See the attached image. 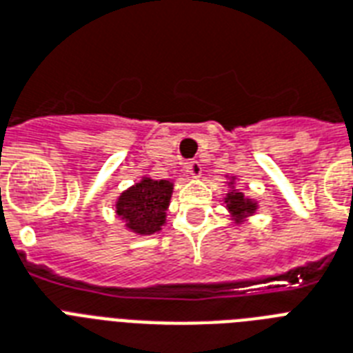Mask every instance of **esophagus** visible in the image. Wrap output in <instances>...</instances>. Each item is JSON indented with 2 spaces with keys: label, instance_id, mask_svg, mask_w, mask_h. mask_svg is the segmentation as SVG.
I'll return each instance as SVG.
<instances>
[{
  "label": "esophagus",
  "instance_id": "34e87169",
  "mask_svg": "<svg viewBox=\"0 0 353 353\" xmlns=\"http://www.w3.org/2000/svg\"><path fill=\"white\" fill-rule=\"evenodd\" d=\"M185 172L190 177H199L201 176V165H199L198 161H188L187 165H185Z\"/></svg>",
  "mask_w": 353,
  "mask_h": 353
}]
</instances>
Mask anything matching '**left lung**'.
<instances>
[{
  "instance_id": "left-lung-1",
  "label": "left lung",
  "mask_w": 353,
  "mask_h": 353,
  "mask_svg": "<svg viewBox=\"0 0 353 353\" xmlns=\"http://www.w3.org/2000/svg\"><path fill=\"white\" fill-rule=\"evenodd\" d=\"M227 183H229V192H227V196L223 198V201H225V209L229 210V214H231V218L234 220V223L240 225V223H243L249 216H252L256 212L258 203L254 199L247 198L245 194L240 192V190L236 188L234 176H232Z\"/></svg>"
}]
</instances>
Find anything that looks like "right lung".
<instances>
[{
    "mask_svg": "<svg viewBox=\"0 0 353 353\" xmlns=\"http://www.w3.org/2000/svg\"><path fill=\"white\" fill-rule=\"evenodd\" d=\"M174 183L166 179L143 177L117 198L115 212L124 220L128 231L146 236L159 232L166 223V210L170 205Z\"/></svg>",
    "mask_w": 353,
    "mask_h": 353,
    "instance_id": "add662e5",
    "label": "right lung"
}]
</instances>
